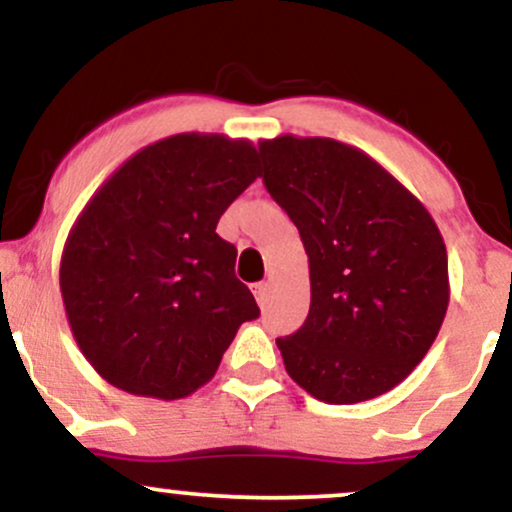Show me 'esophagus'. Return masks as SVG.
I'll return each mask as SVG.
<instances>
[{
  "label": "esophagus",
  "instance_id": "esophagus-1",
  "mask_svg": "<svg viewBox=\"0 0 512 512\" xmlns=\"http://www.w3.org/2000/svg\"><path fill=\"white\" fill-rule=\"evenodd\" d=\"M252 291H255L257 303H260V305L267 303V291H269V284H267V281H260V284H255V286H252Z\"/></svg>",
  "mask_w": 512,
  "mask_h": 512
}]
</instances>
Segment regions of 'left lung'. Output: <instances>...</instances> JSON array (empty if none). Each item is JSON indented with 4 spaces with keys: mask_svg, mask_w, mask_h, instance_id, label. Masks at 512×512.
<instances>
[{
    "mask_svg": "<svg viewBox=\"0 0 512 512\" xmlns=\"http://www.w3.org/2000/svg\"><path fill=\"white\" fill-rule=\"evenodd\" d=\"M264 187L301 233L303 327L276 339L286 373L327 404L380 397L421 363L450 301L448 252L428 209L356 146L262 139Z\"/></svg>",
    "mask_w": 512,
    "mask_h": 512,
    "instance_id": "obj_1",
    "label": "left lung"
}]
</instances>
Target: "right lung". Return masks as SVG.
<instances>
[{
    "instance_id": "1",
    "label": "right lung",
    "mask_w": 512,
    "mask_h": 512,
    "mask_svg": "<svg viewBox=\"0 0 512 512\" xmlns=\"http://www.w3.org/2000/svg\"><path fill=\"white\" fill-rule=\"evenodd\" d=\"M248 139L185 132L144 146L69 231L60 289L81 354L129 395L180 399L214 378L243 322L260 317L216 233L255 182Z\"/></svg>"
}]
</instances>
